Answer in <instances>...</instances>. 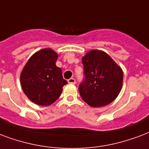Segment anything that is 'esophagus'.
<instances>
[{"label": "esophagus", "mask_w": 149, "mask_h": 149, "mask_svg": "<svg viewBox=\"0 0 149 149\" xmlns=\"http://www.w3.org/2000/svg\"><path fill=\"white\" fill-rule=\"evenodd\" d=\"M68 83H69V84H76V79H75L74 78H70V79H68Z\"/></svg>", "instance_id": "34e87169"}]
</instances>
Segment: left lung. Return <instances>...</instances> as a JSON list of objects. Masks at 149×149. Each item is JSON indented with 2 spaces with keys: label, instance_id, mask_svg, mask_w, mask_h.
Returning <instances> with one entry per match:
<instances>
[{
  "label": "left lung",
  "instance_id": "8db88e82",
  "mask_svg": "<svg viewBox=\"0 0 149 149\" xmlns=\"http://www.w3.org/2000/svg\"><path fill=\"white\" fill-rule=\"evenodd\" d=\"M84 79L79 86L82 99L91 107H101L115 100L122 88L123 73L105 52L93 50L83 57Z\"/></svg>",
  "mask_w": 149,
  "mask_h": 149
}]
</instances>
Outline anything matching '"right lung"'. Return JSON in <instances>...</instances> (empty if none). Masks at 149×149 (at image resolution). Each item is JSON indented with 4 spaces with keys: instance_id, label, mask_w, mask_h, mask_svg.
Segmentation results:
<instances>
[{
    "instance_id": "obj_1",
    "label": "right lung",
    "mask_w": 149,
    "mask_h": 149,
    "mask_svg": "<svg viewBox=\"0 0 149 149\" xmlns=\"http://www.w3.org/2000/svg\"><path fill=\"white\" fill-rule=\"evenodd\" d=\"M58 54L50 48L42 49L33 55L22 71V91L29 100L39 105H52L62 94L67 81L62 70L55 65Z\"/></svg>"
}]
</instances>
